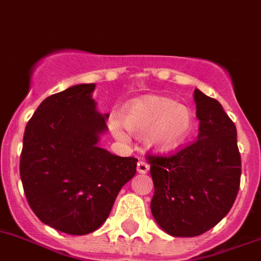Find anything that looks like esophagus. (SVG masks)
Wrapping results in <instances>:
<instances>
[{"mask_svg": "<svg viewBox=\"0 0 261 261\" xmlns=\"http://www.w3.org/2000/svg\"><path fill=\"white\" fill-rule=\"evenodd\" d=\"M148 170H149V165L146 164V162L140 161L139 164H137V171H139L140 174H145V173H148Z\"/></svg>", "mask_w": 261, "mask_h": 261, "instance_id": "34e87169", "label": "esophagus"}]
</instances>
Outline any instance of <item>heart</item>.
Listing matches in <instances>:
<instances>
[{
    "mask_svg": "<svg viewBox=\"0 0 261 261\" xmlns=\"http://www.w3.org/2000/svg\"><path fill=\"white\" fill-rule=\"evenodd\" d=\"M122 122L129 132L145 136L148 148L155 153H169L184 145L190 137L194 117L189 108L164 96H142L126 107ZM121 121L109 120V129L120 141L128 140Z\"/></svg>",
    "mask_w": 261,
    "mask_h": 261,
    "instance_id": "heart-1",
    "label": "heart"
}]
</instances>
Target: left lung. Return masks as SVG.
I'll return each mask as SVG.
<instances>
[{
	"mask_svg": "<svg viewBox=\"0 0 261 261\" xmlns=\"http://www.w3.org/2000/svg\"><path fill=\"white\" fill-rule=\"evenodd\" d=\"M198 140L171 155H146L154 184L150 210L171 237L193 238L226 217L238 195L237 126L218 100L194 91Z\"/></svg>",
	"mask_w": 261,
	"mask_h": 261,
	"instance_id": "obj_1",
	"label": "left lung"
}]
</instances>
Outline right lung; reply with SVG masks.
<instances>
[{
  "label": "right lung",
  "mask_w": 261,
  "mask_h": 261,
  "mask_svg": "<svg viewBox=\"0 0 261 261\" xmlns=\"http://www.w3.org/2000/svg\"><path fill=\"white\" fill-rule=\"evenodd\" d=\"M93 90V83L77 84L44 99L23 135L19 174L29 206L44 224L70 235L106 222L137 166V158L97 146L108 115L96 111Z\"/></svg>",
  "instance_id": "right-lung-1"
}]
</instances>
